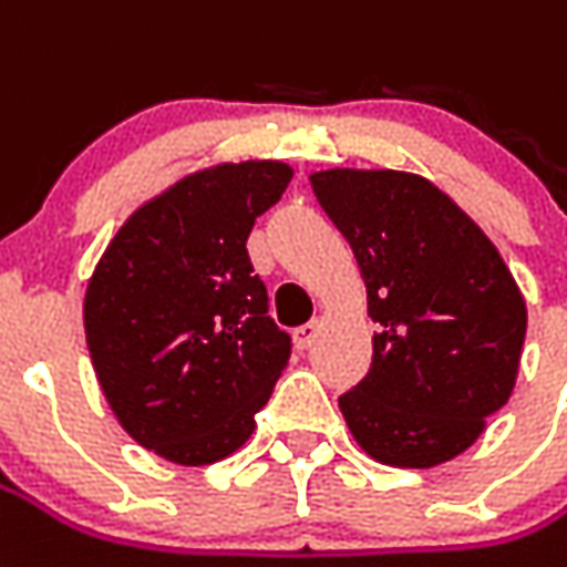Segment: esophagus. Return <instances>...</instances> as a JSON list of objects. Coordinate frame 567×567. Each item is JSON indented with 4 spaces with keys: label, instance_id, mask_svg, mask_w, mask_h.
I'll return each mask as SVG.
<instances>
[{
    "label": "esophagus",
    "instance_id": "1",
    "mask_svg": "<svg viewBox=\"0 0 567 567\" xmlns=\"http://www.w3.org/2000/svg\"><path fill=\"white\" fill-rule=\"evenodd\" d=\"M319 334H322V319H312V322L300 324V328L295 331L297 347H300V350H310Z\"/></svg>",
    "mask_w": 567,
    "mask_h": 567
}]
</instances>
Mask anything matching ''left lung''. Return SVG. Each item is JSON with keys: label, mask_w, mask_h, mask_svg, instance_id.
Wrapping results in <instances>:
<instances>
[{"label": "left lung", "mask_w": 567, "mask_h": 567, "mask_svg": "<svg viewBox=\"0 0 567 567\" xmlns=\"http://www.w3.org/2000/svg\"><path fill=\"white\" fill-rule=\"evenodd\" d=\"M310 184L359 260L380 324L368 374L340 395L350 433L390 466L457 457L516 386L528 312L513 272L426 177L331 168Z\"/></svg>", "instance_id": "obj_1"}]
</instances>
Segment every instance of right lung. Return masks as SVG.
I'll return each mask as SVG.
<instances>
[{"mask_svg":"<svg viewBox=\"0 0 567 567\" xmlns=\"http://www.w3.org/2000/svg\"><path fill=\"white\" fill-rule=\"evenodd\" d=\"M291 181L285 162H224L134 212L85 291V340L134 442L181 466L243 449L288 365L248 236Z\"/></svg>","mask_w":567,"mask_h":567,"instance_id":"1","label":"right lung"}]
</instances>
